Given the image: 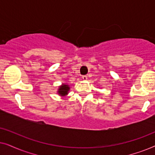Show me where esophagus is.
<instances>
[{
    "mask_svg": "<svg viewBox=\"0 0 155 155\" xmlns=\"http://www.w3.org/2000/svg\"><path fill=\"white\" fill-rule=\"evenodd\" d=\"M82 80H87V77L86 75H83L82 77Z\"/></svg>",
    "mask_w": 155,
    "mask_h": 155,
    "instance_id": "34e87169",
    "label": "esophagus"
}]
</instances>
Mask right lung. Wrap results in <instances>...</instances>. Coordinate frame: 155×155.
Wrapping results in <instances>:
<instances>
[{
    "label": "right lung",
    "mask_w": 155,
    "mask_h": 155,
    "mask_svg": "<svg viewBox=\"0 0 155 155\" xmlns=\"http://www.w3.org/2000/svg\"><path fill=\"white\" fill-rule=\"evenodd\" d=\"M69 87L68 84H62V86L60 87V88L58 89V93L61 96H65L68 94V92L69 90Z\"/></svg>",
    "instance_id": "1"
}]
</instances>
